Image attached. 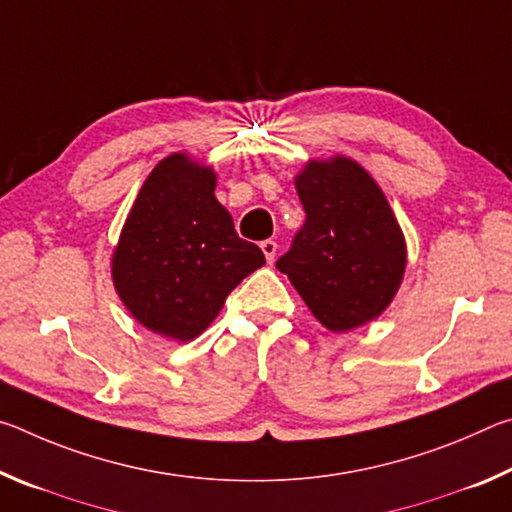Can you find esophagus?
<instances>
[{"mask_svg": "<svg viewBox=\"0 0 512 512\" xmlns=\"http://www.w3.org/2000/svg\"><path fill=\"white\" fill-rule=\"evenodd\" d=\"M262 253H264V257H266V262L268 264H273V259H275V253H277V244L273 239H266V241H262Z\"/></svg>", "mask_w": 512, "mask_h": 512, "instance_id": "34e87169", "label": "esophagus"}]
</instances>
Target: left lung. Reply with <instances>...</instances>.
<instances>
[{
  "mask_svg": "<svg viewBox=\"0 0 512 512\" xmlns=\"http://www.w3.org/2000/svg\"><path fill=\"white\" fill-rule=\"evenodd\" d=\"M296 189L307 219L275 266L327 329L370 323L391 305L406 268L404 235L384 192L343 155L307 162Z\"/></svg>",
  "mask_w": 512,
  "mask_h": 512,
  "instance_id": "left-lung-1",
  "label": "left lung"
}]
</instances>
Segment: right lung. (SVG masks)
Instances as JSON below:
<instances>
[{"label":"right lung","instance_id":"add662e5","mask_svg":"<svg viewBox=\"0 0 512 512\" xmlns=\"http://www.w3.org/2000/svg\"><path fill=\"white\" fill-rule=\"evenodd\" d=\"M214 187L212 167L171 153L144 180L112 255L121 302L167 339H196L228 293L266 262L239 239Z\"/></svg>","mask_w":512,"mask_h":512}]
</instances>
